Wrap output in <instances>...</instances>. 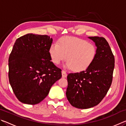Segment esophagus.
<instances>
[{
	"instance_id": "1",
	"label": "esophagus",
	"mask_w": 126,
	"mask_h": 126,
	"mask_svg": "<svg viewBox=\"0 0 126 126\" xmlns=\"http://www.w3.org/2000/svg\"><path fill=\"white\" fill-rule=\"evenodd\" d=\"M62 77L63 78L67 77V73H66V72L65 71H64V70H63V71H62Z\"/></svg>"
}]
</instances>
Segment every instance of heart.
Segmentation results:
<instances>
[{
	"instance_id": "1",
	"label": "heart",
	"mask_w": 126,
	"mask_h": 126,
	"mask_svg": "<svg viewBox=\"0 0 126 126\" xmlns=\"http://www.w3.org/2000/svg\"><path fill=\"white\" fill-rule=\"evenodd\" d=\"M51 60L59 64L65 59V67L76 72L84 71L90 66L97 55V48L86 40L73 37L62 38L49 49Z\"/></svg>"
}]
</instances>
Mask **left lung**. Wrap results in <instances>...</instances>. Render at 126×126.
<instances>
[{
	"label": "left lung",
	"instance_id": "1",
	"mask_svg": "<svg viewBox=\"0 0 126 126\" xmlns=\"http://www.w3.org/2000/svg\"><path fill=\"white\" fill-rule=\"evenodd\" d=\"M97 46V55L89 67L68 74L66 96L72 106L87 109L98 104L111 86L114 57L105 38L90 37Z\"/></svg>",
	"mask_w": 126,
	"mask_h": 126
}]
</instances>
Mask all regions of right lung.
Here are the masks:
<instances>
[{
    "instance_id": "obj_1",
    "label": "right lung",
    "mask_w": 126,
    "mask_h": 126,
    "mask_svg": "<svg viewBox=\"0 0 126 126\" xmlns=\"http://www.w3.org/2000/svg\"><path fill=\"white\" fill-rule=\"evenodd\" d=\"M52 41L47 35L27 34L15 42L8 61V77L16 97L23 103H40L62 77V70L50 61Z\"/></svg>"
}]
</instances>
